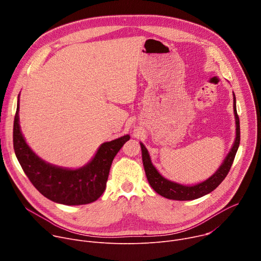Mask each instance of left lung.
<instances>
[{"instance_id":"8db88e82","label":"left lung","mask_w":261,"mask_h":261,"mask_svg":"<svg viewBox=\"0 0 261 261\" xmlns=\"http://www.w3.org/2000/svg\"><path fill=\"white\" fill-rule=\"evenodd\" d=\"M233 113H234V119H236V138L229 153L227 154L224 161L222 162L220 167L217 169V171L213 175H211L205 180L201 182H197L192 186L181 185L165 178L153 165L150 154H148L146 147L143 145L142 142H140L143 167H144L146 178L148 180V184L151 185V187L158 194H160L165 198L173 199V200H181V201L197 199L214 191L228 174L240 145V139H241L240 120L237 113L234 93H233Z\"/></svg>"}]
</instances>
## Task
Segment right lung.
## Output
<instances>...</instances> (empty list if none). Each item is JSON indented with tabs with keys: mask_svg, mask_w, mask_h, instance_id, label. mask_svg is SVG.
Wrapping results in <instances>:
<instances>
[{
	"mask_svg": "<svg viewBox=\"0 0 261 261\" xmlns=\"http://www.w3.org/2000/svg\"><path fill=\"white\" fill-rule=\"evenodd\" d=\"M19 95L13 125V146L24 173L43 196L65 205H82L97 200L104 192L114 158L130 135L103 142L90 162L80 168H66L50 164L27 143L19 126Z\"/></svg>",
	"mask_w": 261,
	"mask_h": 261,
	"instance_id": "add662e5",
	"label": "right lung"
}]
</instances>
